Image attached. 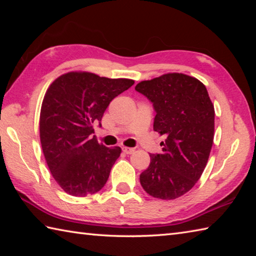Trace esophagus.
<instances>
[{
	"instance_id": "esophagus-1",
	"label": "esophagus",
	"mask_w": 256,
	"mask_h": 256,
	"mask_svg": "<svg viewBox=\"0 0 256 256\" xmlns=\"http://www.w3.org/2000/svg\"><path fill=\"white\" fill-rule=\"evenodd\" d=\"M123 150V152H124V153L125 154H133L134 153V148H125V146H124V148H122Z\"/></svg>"
}]
</instances>
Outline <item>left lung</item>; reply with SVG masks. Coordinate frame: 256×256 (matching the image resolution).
Listing matches in <instances>:
<instances>
[{
    "instance_id": "1",
    "label": "left lung",
    "mask_w": 256,
    "mask_h": 256,
    "mask_svg": "<svg viewBox=\"0 0 256 256\" xmlns=\"http://www.w3.org/2000/svg\"><path fill=\"white\" fill-rule=\"evenodd\" d=\"M135 90L153 102L154 131L166 135L162 154L150 155L140 184L154 198L182 197L202 175L214 144V106L208 91L197 78L178 72L140 81Z\"/></svg>"
}]
</instances>
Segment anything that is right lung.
I'll use <instances>...</instances> for the list:
<instances>
[{
  "label": "right lung",
  "mask_w": 256,
  "mask_h": 256,
  "mask_svg": "<svg viewBox=\"0 0 256 256\" xmlns=\"http://www.w3.org/2000/svg\"><path fill=\"white\" fill-rule=\"evenodd\" d=\"M134 84L88 72L59 76L48 86L40 116V144L48 168L64 192L86 197L104 186L121 148L98 143L94 125L110 102Z\"/></svg>",
  "instance_id": "1"
}]
</instances>
